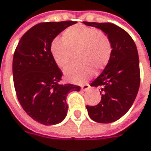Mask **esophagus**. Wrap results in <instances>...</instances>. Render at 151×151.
Returning <instances> with one entry per match:
<instances>
[{
    "instance_id": "obj_1",
    "label": "esophagus",
    "mask_w": 151,
    "mask_h": 151,
    "mask_svg": "<svg viewBox=\"0 0 151 151\" xmlns=\"http://www.w3.org/2000/svg\"><path fill=\"white\" fill-rule=\"evenodd\" d=\"M90 85L89 84H85L83 86H81V90L82 91H87L90 89Z\"/></svg>"
}]
</instances>
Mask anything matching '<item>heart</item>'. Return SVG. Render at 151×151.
Returning a JSON list of instances; mask_svg holds the SVG:
<instances>
[{"label":"heart","instance_id":"b5f03b06","mask_svg":"<svg viewBox=\"0 0 151 151\" xmlns=\"http://www.w3.org/2000/svg\"><path fill=\"white\" fill-rule=\"evenodd\" d=\"M61 39L51 44V55L60 68H65L76 54L77 63L67 67L65 78L74 83H83L107 66L112 56V44L107 35L93 27L75 25L66 28Z\"/></svg>","mask_w":151,"mask_h":151}]
</instances>
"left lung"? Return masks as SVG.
Masks as SVG:
<instances>
[{
	"mask_svg": "<svg viewBox=\"0 0 151 151\" xmlns=\"http://www.w3.org/2000/svg\"><path fill=\"white\" fill-rule=\"evenodd\" d=\"M83 23L101 29L112 44V56L108 65L91 83L92 86L101 87V101L96 106H86L92 120L109 124L129 110L139 88L140 71L136 45L128 32L113 23Z\"/></svg>",
	"mask_w": 151,
	"mask_h": 151,
	"instance_id": "8db88e82",
	"label": "left lung"
}]
</instances>
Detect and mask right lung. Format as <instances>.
I'll return each instance as SVG.
<instances>
[{"label":"right lung","mask_w":151,"mask_h":151,"mask_svg":"<svg viewBox=\"0 0 151 151\" xmlns=\"http://www.w3.org/2000/svg\"><path fill=\"white\" fill-rule=\"evenodd\" d=\"M76 22H41L21 38L13 55L12 73L16 94L23 110L44 125L57 124L67 114V94L81 87L60 85L63 73L51 55L54 38Z\"/></svg>","instance_id":"1"}]
</instances>
